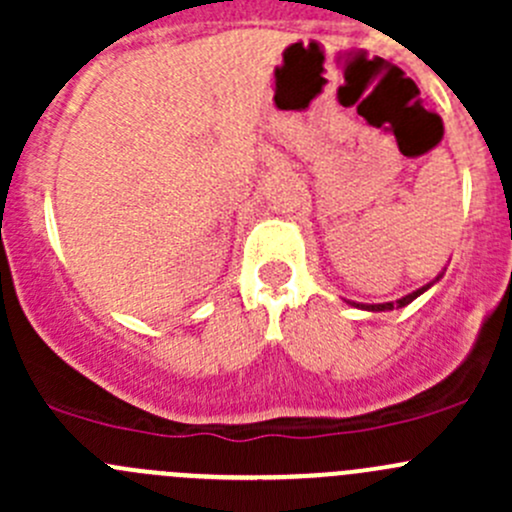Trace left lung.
Returning a JSON list of instances; mask_svg holds the SVG:
<instances>
[{
	"label": "left lung",
	"mask_w": 512,
	"mask_h": 512,
	"mask_svg": "<svg viewBox=\"0 0 512 512\" xmlns=\"http://www.w3.org/2000/svg\"><path fill=\"white\" fill-rule=\"evenodd\" d=\"M441 277V275H438ZM438 277L433 282H438ZM433 282H428V285H423V287H418L416 292H411V294H406V297H401V299H396V302H384V304H356V307H361V309H369V312H386V309H394V307H406V304H411L414 302L416 297H421L423 292H426L428 287L433 285Z\"/></svg>",
	"instance_id": "obj_1"
}]
</instances>
